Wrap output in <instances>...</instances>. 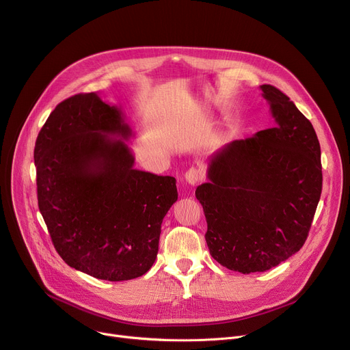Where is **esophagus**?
Segmentation results:
<instances>
[{
    "label": "esophagus",
    "mask_w": 350,
    "mask_h": 350,
    "mask_svg": "<svg viewBox=\"0 0 350 350\" xmlns=\"http://www.w3.org/2000/svg\"><path fill=\"white\" fill-rule=\"evenodd\" d=\"M184 178L190 185H196L201 180V172L198 169L191 167V169H189L187 172L184 173Z\"/></svg>",
    "instance_id": "obj_1"
}]
</instances>
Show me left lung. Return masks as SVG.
I'll list each match as a JSON object with an SVG mask.
<instances>
[{
    "label": "left lung",
    "instance_id": "left-lung-1",
    "mask_svg": "<svg viewBox=\"0 0 350 350\" xmlns=\"http://www.w3.org/2000/svg\"><path fill=\"white\" fill-rule=\"evenodd\" d=\"M260 90L274 126L215 152L208 181L196 190L209 253L243 274L266 271L302 247L322 191L312 124L278 88L263 84Z\"/></svg>",
    "mask_w": 350,
    "mask_h": 350
}]
</instances>
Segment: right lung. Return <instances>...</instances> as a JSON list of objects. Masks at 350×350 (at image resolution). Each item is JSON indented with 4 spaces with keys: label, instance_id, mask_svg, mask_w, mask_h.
<instances>
[{
    "label": "right lung",
    "instance_id": "1",
    "mask_svg": "<svg viewBox=\"0 0 350 350\" xmlns=\"http://www.w3.org/2000/svg\"><path fill=\"white\" fill-rule=\"evenodd\" d=\"M135 133L97 92L62 101L35 144L39 211L60 258L100 280L144 275L161 222L177 201L176 178L133 167Z\"/></svg>",
    "mask_w": 350,
    "mask_h": 350
}]
</instances>
